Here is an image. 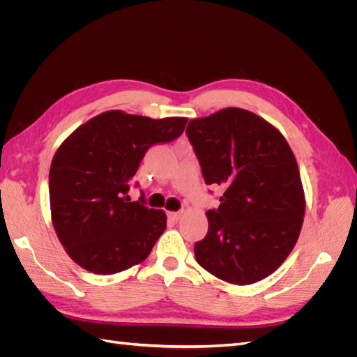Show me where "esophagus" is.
Instances as JSON below:
<instances>
[{
  "instance_id": "1",
  "label": "esophagus",
  "mask_w": 357,
  "mask_h": 357,
  "mask_svg": "<svg viewBox=\"0 0 357 357\" xmlns=\"http://www.w3.org/2000/svg\"><path fill=\"white\" fill-rule=\"evenodd\" d=\"M168 218H169L171 220L177 222V220L181 218V211H169V213H168Z\"/></svg>"
}]
</instances>
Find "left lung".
Masks as SVG:
<instances>
[{"instance_id":"8db88e82","label":"left lung","mask_w":357,"mask_h":357,"mask_svg":"<svg viewBox=\"0 0 357 357\" xmlns=\"http://www.w3.org/2000/svg\"><path fill=\"white\" fill-rule=\"evenodd\" d=\"M186 134L205 183L225 189L197 262L223 282L256 283L286 261L304 222L295 155L277 128L235 107L192 119Z\"/></svg>"}]
</instances>
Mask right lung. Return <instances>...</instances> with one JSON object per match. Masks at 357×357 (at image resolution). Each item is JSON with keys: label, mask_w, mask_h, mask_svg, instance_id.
Masks as SVG:
<instances>
[{"label": "right lung", "mask_w": 357, "mask_h": 357, "mask_svg": "<svg viewBox=\"0 0 357 357\" xmlns=\"http://www.w3.org/2000/svg\"><path fill=\"white\" fill-rule=\"evenodd\" d=\"M186 122L110 110L59 146L49 172L52 223L68 256L86 271L121 273L152 252L167 215L146 207L143 195L131 202L129 185L147 150L180 137Z\"/></svg>", "instance_id": "right-lung-1"}]
</instances>
